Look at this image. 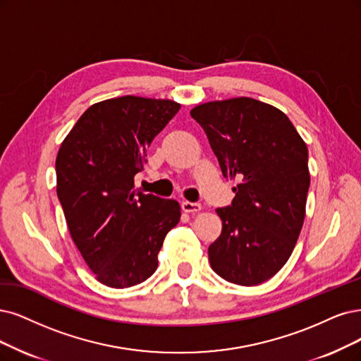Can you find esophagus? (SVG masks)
<instances>
[{
    "mask_svg": "<svg viewBox=\"0 0 361 361\" xmlns=\"http://www.w3.org/2000/svg\"><path fill=\"white\" fill-rule=\"evenodd\" d=\"M181 209L184 212H197V211L202 209V205L197 204V202H188V201H185V202L181 204Z\"/></svg>",
    "mask_w": 361,
    "mask_h": 361,
    "instance_id": "esophagus-1",
    "label": "esophagus"
}]
</instances>
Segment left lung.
I'll return each mask as SVG.
<instances>
[{
    "mask_svg": "<svg viewBox=\"0 0 361 361\" xmlns=\"http://www.w3.org/2000/svg\"><path fill=\"white\" fill-rule=\"evenodd\" d=\"M223 177L239 180L231 205L217 208L221 235L211 268L238 286H257L283 268L299 238L310 189L308 147L288 117L252 98L197 105Z\"/></svg>",
    "mask_w": 361,
    "mask_h": 361,
    "instance_id": "obj_1",
    "label": "left lung"
}]
</instances>
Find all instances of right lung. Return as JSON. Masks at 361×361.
<instances>
[{
    "mask_svg": "<svg viewBox=\"0 0 361 361\" xmlns=\"http://www.w3.org/2000/svg\"><path fill=\"white\" fill-rule=\"evenodd\" d=\"M178 110L169 99H106L89 106L61 144L59 202L74 244L104 286L126 288L152 276L180 221L177 201L133 185L147 149Z\"/></svg>",
    "mask_w": 361,
    "mask_h": 361,
    "instance_id": "obj_1",
    "label": "right lung"
}]
</instances>
